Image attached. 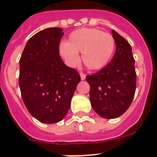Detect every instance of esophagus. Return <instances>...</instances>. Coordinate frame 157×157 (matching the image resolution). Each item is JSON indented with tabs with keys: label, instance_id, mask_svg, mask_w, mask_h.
Here are the masks:
<instances>
[{
	"label": "esophagus",
	"instance_id": "esophagus-1",
	"mask_svg": "<svg viewBox=\"0 0 157 157\" xmlns=\"http://www.w3.org/2000/svg\"><path fill=\"white\" fill-rule=\"evenodd\" d=\"M80 77H81V80L86 79V75L83 73H80Z\"/></svg>",
	"mask_w": 157,
	"mask_h": 157
}]
</instances>
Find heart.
Returning a JSON list of instances; mask_svg holds the SVG:
<instances>
[{"instance_id":"1","label":"heart","mask_w":157,"mask_h":157,"mask_svg":"<svg viewBox=\"0 0 157 157\" xmlns=\"http://www.w3.org/2000/svg\"><path fill=\"white\" fill-rule=\"evenodd\" d=\"M115 49V40L109 33L95 28H81L74 30L66 43L59 47V53L70 66H74L82 52L83 64L89 70L103 68L110 61Z\"/></svg>"}]
</instances>
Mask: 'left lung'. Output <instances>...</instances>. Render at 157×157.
I'll return each instance as SVG.
<instances>
[{
	"label": "left lung",
	"instance_id": "obj_1",
	"mask_svg": "<svg viewBox=\"0 0 157 157\" xmlns=\"http://www.w3.org/2000/svg\"><path fill=\"white\" fill-rule=\"evenodd\" d=\"M116 52L109 63L98 73L86 76L90 86V100L98 115L115 119L128 109L136 89V72L132 48L127 40L112 30Z\"/></svg>",
	"mask_w": 157,
	"mask_h": 157
}]
</instances>
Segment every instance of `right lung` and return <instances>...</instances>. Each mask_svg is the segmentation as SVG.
Instances as JSON below:
<instances>
[{
  "instance_id": "1",
  "label": "right lung",
  "mask_w": 157,
  "mask_h": 157,
  "mask_svg": "<svg viewBox=\"0 0 157 157\" xmlns=\"http://www.w3.org/2000/svg\"><path fill=\"white\" fill-rule=\"evenodd\" d=\"M63 29L50 27L27 41L19 59V85L30 115L43 123L61 121L80 82L79 74L59 55Z\"/></svg>"
}]
</instances>
